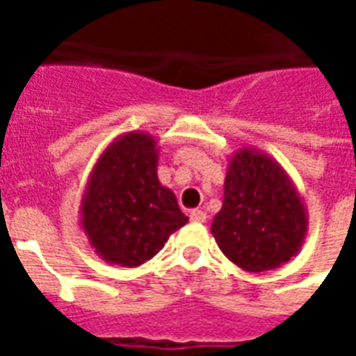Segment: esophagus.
Instances as JSON below:
<instances>
[{
	"label": "esophagus",
	"instance_id": "esophagus-1",
	"mask_svg": "<svg viewBox=\"0 0 356 356\" xmlns=\"http://www.w3.org/2000/svg\"><path fill=\"white\" fill-rule=\"evenodd\" d=\"M191 219H193L194 223H204L208 216H206V211H202V209H193L191 211Z\"/></svg>",
	"mask_w": 356,
	"mask_h": 356
}]
</instances>
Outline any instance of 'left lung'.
<instances>
[{
  "instance_id": "obj_1",
  "label": "left lung",
  "mask_w": 356,
  "mask_h": 356,
  "mask_svg": "<svg viewBox=\"0 0 356 356\" xmlns=\"http://www.w3.org/2000/svg\"><path fill=\"white\" fill-rule=\"evenodd\" d=\"M307 231L305 202L282 165L257 148L236 150L211 223L221 252L248 273H263L298 255Z\"/></svg>"
}]
</instances>
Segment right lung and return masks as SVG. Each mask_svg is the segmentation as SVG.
Segmentation results:
<instances>
[{"instance_id": "obj_1", "label": "right lung", "mask_w": 356, "mask_h": 356, "mask_svg": "<svg viewBox=\"0 0 356 356\" xmlns=\"http://www.w3.org/2000/svg\"><path fill=\"white\" fill-rule=\"evenodd\" d=\"M158 152L150 133H124L102 150L89 173L80 227L106 263L139 267L188 221L173 191L158 179Z\"/></svg>"}]
</instances>
